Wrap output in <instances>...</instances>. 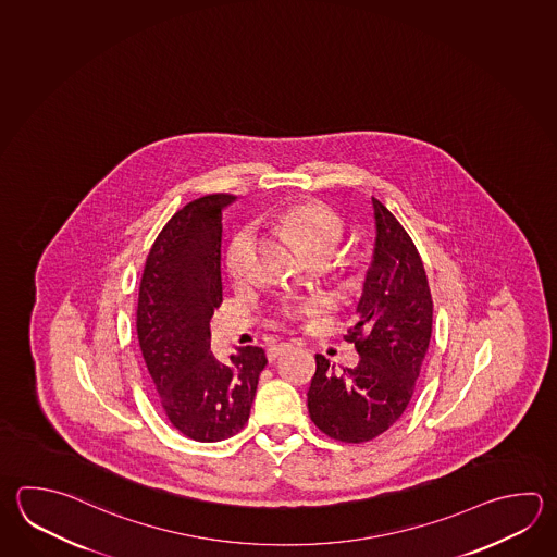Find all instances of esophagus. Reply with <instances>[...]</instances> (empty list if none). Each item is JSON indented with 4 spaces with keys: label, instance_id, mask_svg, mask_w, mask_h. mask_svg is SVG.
I'll return each instance as SVG.
<instances>
[{
    "label": "esophagus",
    "instance_id": "esophagus-1",
    "mask_svg": "<svg viewBox=\"0 0 557 557\" xmlns=\"http://www.w3.org/2000/svg\"><path fill=\"white\" fill-rule=\"evenodd\" d=\"M290 348H293V344L283 342V344H278V346H273V348L269 349V351H267V358H269V361H274L276 358H281V356L286 354Z\"/></svg>",
    "mask_w": 557,
    "mask_h": 557
}]
</instances>
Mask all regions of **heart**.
Listing matches in <instances>:
<instances>
[{"label": "heart", "instance_id": "obj_1", "mask_svg": "<svg viewBox=\"0 0 557 557\" xmlns=\"http://www.w3.org/2000/svg\"><path fill=\"white\" fill-rule=\"evenodd\" d=\"M278 227L295 243L296 249L305 255L306 259L312 257H330L338 249L339 240L344 237V221L338 213L320 203V201H296L286 208L276 211ZM249 249V233L239 231L225 255V267L231 278H240L245 274V261ZM312 310V306L300 302L286 308L290 318L302 317Z\"/></svg>", "mask_w": 557, "mask_h": 557}]
</instances>
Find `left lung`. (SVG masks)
Wrapping results in <instances>:
<instances>
[{
	"mask_svg": "<svg viewBox=\"0 0 557 557\" xmlns=\"http://www.w3.org/2000/svg\"><path fill=\"white\" fill-rule=\"evenodd\" d=\"M375 249L348 342L360 354L342 375L317 354L308 389L312 423L342 443H368L404 414L425 360L433 298L413 240L382 201L373 199Z\"/></svg>",
	"mask_w": 557,
	"mask_h": 557,
	"instance_id": "obj_1",
	"label": "left lung"
}]
</instances>
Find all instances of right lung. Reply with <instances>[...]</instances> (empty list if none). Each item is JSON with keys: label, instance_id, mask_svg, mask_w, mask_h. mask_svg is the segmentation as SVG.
Returning <instances> with one entry per match:
<instances>
[{"label": "right lung", "instance_id": "right-lung-1", "mask_svg": "<svg viewBox=\"0 0 557 557\" xmlns=\"http://www.w3.org/2000/svg\"><path fill=\"white\" fill-rule=\"evenodd\" d=\"M233 199L209 194L174 213L148 252L138 293V342L160 405L180 433L201 443L239 433L267 366L257 346L239 348L230 363L209 351V322L223 302L221 211Z\"/></svg>", "mask_w": 557, "mask_h": 557}]
</instances>
